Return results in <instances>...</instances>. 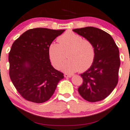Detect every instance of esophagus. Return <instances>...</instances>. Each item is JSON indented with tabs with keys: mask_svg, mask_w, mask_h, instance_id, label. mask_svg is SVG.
<instances>
[{
	"mask_svg": "<svg viewBox=\"0 0 130 130\" xmlns=\"http://www.w3.org/2000/svg\"><path fill=\"white\" fill-rule=\"evenodd\" d=\"M64 76L65 78H70L72 76V75H69V74H64Z\"/></svg>",
	"mask_w": 130,
	"mask_h": 130,
	"instance_id": "1",
	"label": "esophagus"
}]
</instances>
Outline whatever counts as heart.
Instances as JSON below:
<instances>
[{"mask_svg": "<svg viewBox=\"0 0 130 130\" xmlns=\"http://www.w3.org/2000/svg\"><path fill=\"white\" fill-rule=\"evenodd\" d=\"M58 43H51L49 46L48 54L51 63L56 69H59L65 58L61 69L67 73L76 71L83 72L88 69L94 62L95 51L91 42L84 39L83 36L76 33L67 31L59 36Z\"/></svg>", "mask_w": 130, "mask_h": 130, "instance_id": "obj_1", "label": "heart"}]
</instances>
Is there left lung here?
Segmentation results:
<instances>
[{"label":"left lung","instance_id":"left-lung-1","mask_svg":"<svg viewBox=\"0 0 130 130\" xmlns=\"http://www.w3.org/2000/svg\"><path fill=\"white\" fill-rule=\"evenodd\" d=\"M73 31L91 42L95 51L91 67L81 74L83 83L78 92L86 101H101L117 85L120 66L118 47L110 35L100 29L88 26Z\"/></svg>","mask_w":130,"mask_h":130}]
</instances>
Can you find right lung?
I'll return each mask as SVG.
<instances>
[{
  "label": "right lung",
  "mask_w": 130,
  "mask_h": 130,
  "mask_svg": "<svg viewBox=\"0 0 130 130\" xmlns=\"http://www.w3.org/2000/svg\"><path fill=\"white\" fill-rule=\"evenodd\" d=\"M47 28L28 30L15 40L9 54V76L27 101L42 103L50 99L63 74L51 65L49 45L64 32Z\"/></svg>",
  "instance_id": "1"
}]
</instances>
